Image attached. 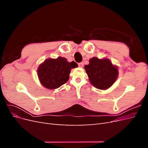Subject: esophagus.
Segmentation results:
<instances>
[{
	"instance_id": "esophagus-1",
	"label": "esophagus",
	"mask_w": 148,
	"mask_h": 148,
	"mask_svg": "<svg viewBox=\"0 0 148 148\" xmlns=\"http://www.w3.org/2000/svg\"><path fill=\"white\" fill-rule=\"evenodd\" d=\"M78 66L79 67H81V68H82V67L83 66V62H81V63H79L78 64Z\"/></svg>"
}]
</instances>
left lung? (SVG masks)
<instances>
[{"label": "left lung", "mask_w": 148, "mask_h": 148, "mask_svg": "<svg viewBox=\"0 0 148 148\" xmlns=\"http://www.w3.org/2000/svg\"><path fill=\"white\" fill-rule=\"evenodd\" d=\"M89 62L84 68L92 86L102 90L112 86L118 77V67L107 58L100 59L94 57Z\"/></svg>", "instance_id": "left-lung-1"}]
</instances>
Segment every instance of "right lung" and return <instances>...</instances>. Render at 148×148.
<instances>
[{
    "mask_svg": "<svg viewBox=\"0 0 148 148\" xmlns=\"http://www.w3.org/2000/svg\"><path fill=\"white\" fill-rule=\"evenodd\" d=\"M76 67H78L76 62H69L65 57L49 58L38 66V77L44 87L55 89L68 82L71 69Z\"/></svg>",
    "mask_w": 148,
    "mask_h": 148,
    "instance_id": "1",
    "label": "right lung"
}]
</instances>
